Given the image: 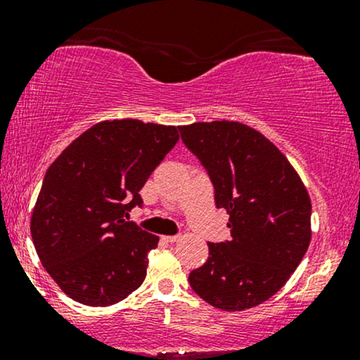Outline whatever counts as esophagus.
Instances as JSON below:
<instances>
[{
  "instance_id": "34e87169",
  "label": "esophagus",
  "mask_w": 360,
  "mask_h": 360,
  "mask_svg": "<svg viewBox=\"0 0 360 360\" xmlns=\"http://www.w3.org/2000/svg\"><path fill=\"white\" fill-rule=\"evenodd\" d=\"M162 240L167 242V243H174V242L179 240V235H164Z\"/></svg>"
}]
</instances>
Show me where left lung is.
Segmentation results:
<instances>
[{
	"label": "left lung",
	"instance_id": "1",
	"mask_svg": "<svg viewBox=\"0 0 360 360\" xmlns=\"http://www.w3.org/2000/svg\"><path fill=\"white\" fill-rule=\"evenodd\" d=\"M181 140L213 184L214 206L230 214V238L210 242V257L189 272L200 298L225 311L269 300L309 245L311 203L279 148L238 122L179 127Z\"/></svg>",
	"mask_w": 360,
	"mask_h": 360
}]
</instances>
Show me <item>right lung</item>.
I'll return each instance as SVG.
<instances>
[{
    "mask_svg": "<svg viewBox=\"0 0 360 360\" xmlns=\"http://www.w3.org/2000/svg\"><path fill=\"white\" fill-rule=\"evenodd\" d=\"M179 135L176 127L113 120L79 135L47 169L32 214L40 262L69 298L110 307L143 283L159 237L128 221L139 191Z\"/></svg>",
    "mask_w": 360,
    "mask_h": 360,
    "instance_id": "right-lung-1",
    "label": "right lung"
}]
</instances>
